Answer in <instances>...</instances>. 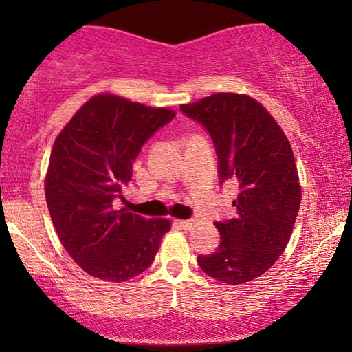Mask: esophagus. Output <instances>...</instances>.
<instances>
[{
	"instance_id": "esophagus-1",
	"label": "esophagus",
	"mask_w": 352,
	"mask_h": 352,
	"mask_svg": "<svg viewBox=\"0 0 352 352\" xmlns=\"http://www.w3.org/2000/svg\"><path fill=\"white\" fill-rule=\"evenodd\" d=\"M176 223L179 224L182 229H186V230H192L197 226V221L195 219H181V221H176Z\"/></svg>"
}]
</instances>
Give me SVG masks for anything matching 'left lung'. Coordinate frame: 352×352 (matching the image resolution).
Here are the masks:
<instances>
[{
	"label": "left lung",
	"mask_w": 352,
	"mask_h": 352,
	"mask_svg": "<svg viewBox=\"0 0 352 352\" xmlns=\"http://www.w3.org/2000/svg\"><path fill=\"white\" fill-rule=\"evenodd\" d=\"M187 117L208 129L218 152L221 182L239 195L232 219L214 223L221 243L200 254L205 274L228 285L263 276L287 248L301 204V186L290 141L264 105L247 94L214 93L182 104Z\"/></svg>",
	"instance_id": "1"
}]
</instances>
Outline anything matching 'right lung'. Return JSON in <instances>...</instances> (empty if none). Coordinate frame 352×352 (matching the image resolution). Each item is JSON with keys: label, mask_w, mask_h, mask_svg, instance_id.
Masks as SVG:
<instances>
[{"label": "right lung", "mask_w": 352, "mask_h": 352, "mask_svg": "<svg viewBox=\"0 0 352 352\" xmlns=\"http://www.w3.org/2000/svg\"><path fill=\"white\" fill-rule=\"evenodd\" d=\"M176 112L112 93L96 94L57 134L45 179L52 224L72 259L91 277L122 283L151 266L166 218L113 210L144 142Z\"/></svg>", "instance_id": "1"}]
</instances>
